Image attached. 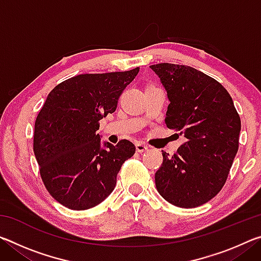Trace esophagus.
<instances>
[{
	"instance_id": "1",
	"label": "esophagus",
	"mask_w": 261,
	"mask_h": 261,
	"mask_svg": "<svg viewBox=\"0 0 261 261\" xmlns=\"http://www.w3.org/2000/svg\"><path fill=\"white\" fill-rule=\"evenodd\" d=\"M136 149L138 151L139 153H143V152H146L148 149V146L147 145H145L143 143H140V141H138V143L136 144Z\"/></svg>"
}]
</instances>
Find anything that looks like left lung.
Listing matches in <instances>:
<instances>
[{
	"instance_id": "1",
	"label": "left lung",
	"mask_w": 261,
	"mask_h": 261,
	"mask_svg": "<svg viewBox=\"0 0 261 261\" xmlns=\"http://www.w3.org/2000/svg\"><path fill=\"white\" fill-rule=\"evenodd\" d=\"M170 103L168 129L187 141L173 156L162 152L155 185L165 199L182 208L206 204L223 188L238 151L241 118L228 91L214 78L188 65H151Z\"/></svg>"
}]
</instances>
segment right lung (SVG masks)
<instances>
[{
  "mask_svg": "<svg viewBox=\"0 0 261 261\" xmlns=\"http://www.w3.org/2000/svg\"><path fill=\"white\" fill-rule=\"evenodd\" d=\"M139 68L123 72L78 74L55 86L34 124L33 151L48 192L74 211L103 201L135 145L123 139L101 146L99 121L114 113Z\"/></svg>",
  "mask_w": 261,
  "mask_h": 261,
  "instance_id": "right-lung-1",
  "label": "right lung"
}]
</instances>
